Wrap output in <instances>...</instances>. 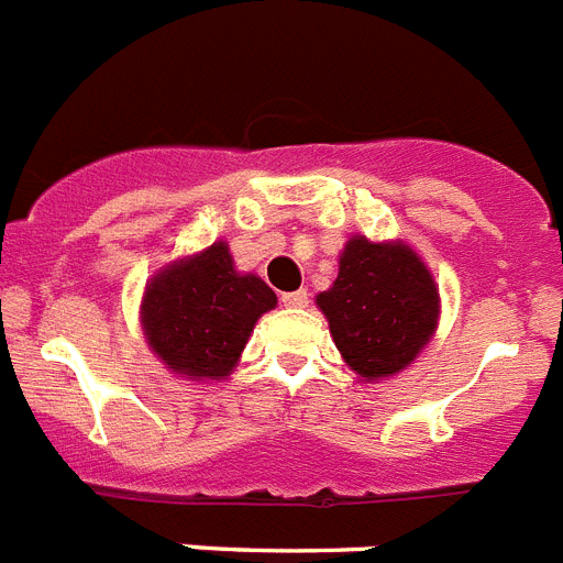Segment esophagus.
<instances>
[{"label":"esophagus","mask_w":563,"mask_h":563,"mask_svg":"<svg viewBox=\"0 0 563 563\" xmlns=\"http://www.w3.org/2000/svg\"><path fill=\"white\" fill-rule=\"evenodd\" d=\"M282 305L292 307V310H298V307H307V305H310V292H307V290L285 292V296H282Z\"/></svg>","instance_id":"34e87169"}]
</instances>
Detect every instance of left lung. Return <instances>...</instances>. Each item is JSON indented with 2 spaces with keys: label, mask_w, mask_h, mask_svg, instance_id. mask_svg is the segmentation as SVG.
Listing matches in <instances>:
<instances>
[{
  "label": "left lung",
  "mask_w": 563,
  "mask_h": 563,
  "mask_svg": "<svg viewBox=\"0 0 563 563\" xmlns=\"http://www.w3.org/2000/svg\"><path fill=\"white\" fill-rule=\"evenodd\" d=\"M332 341L355 375L380 380L402 372L431 341L440 318L434 276L406 242L352 236L338 278L316 296Z\"/></svg>",
  "instance_id": "left-lung-1"
}]
</instances>
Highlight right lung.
Returning a JSON list of instances; mask_svg holds the SVG:
<instances>
[{
	"label": "right lung",
	"instance_id": "obj_1",
	"mask_svg": "<svg viewBox=\"0 0 563 563\" xmlns=\"http://www.w3.org/2000/svg\"><path fill=\"white\" fill-rule=\"evenodd\" d=\"M276 307V292L253 273H236L228 242L177 258L146 285L141 327L166 369L188 380L233 372L253 327Z\"/></svg>",
	"mask_w": 563,
	"mask_h": 563
}]
</instances>
